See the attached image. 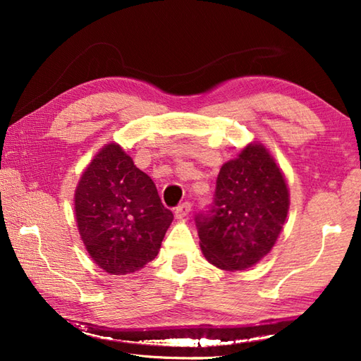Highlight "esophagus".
Returning <instances> with one entry per match:
<instances>
[{
	"instance_id": "34e87169",
	"label": "esophagus",
	"mask_w": 361,
	"mask_h": 361,
	"mask_svg": "<svg viewBox=\"0 0 361 361\" xmlns=\"http://www.w3.org/2000/svg\"><path fill=\"white\" fill-rule=\"evenodd\" d=\"M192 209V204L191 202H183L175 209V215L176 218H185L189 212Z\"/></svg>"
}]
</instances>
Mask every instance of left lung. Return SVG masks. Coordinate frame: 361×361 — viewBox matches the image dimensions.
Instances as JSON below:
<instances>
[{"mask_svg":"<svg viewBox=\"0 0 361 361\" xmlns=\"http://www.w3.org/2000/svg\"><path fill=\"white\" fill-rule=\"evenodd\" d=\"M288 188L262 145L226 162L213 202L195 215L200 248L213 266L243 271L271 252L288 213Z\"/></svg>","mask_w":361,"mask_h":361,"instance_id":"obj_1","label":"left lung"}]
</instances>
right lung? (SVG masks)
<instances>
[{
    "mask_svg": "<svg viewBox=\"0 0 361 361\" xmlns=\"http://www.w3.org/2000/svg\"><path fill=\"white\" fill-rule=\"evenodd\" d=\"M75 212L89 255L113 276L135 272L154 259L173 219L154 181L114 143L85 169L76 188Z\"/></svg>",
    "mask_w": 361,
    "mask_h": 361,
    "instance_id": "add662e5",
    "label": "right lung"
}]
</instances>
